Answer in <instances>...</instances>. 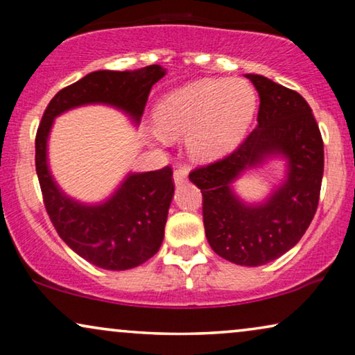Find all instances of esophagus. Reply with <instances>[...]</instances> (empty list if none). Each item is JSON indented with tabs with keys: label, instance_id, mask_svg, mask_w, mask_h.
Returning a JSON list of instances; mask_svg holds the SVG:
<instances>
[{
	"label": "esophagus",
	"instance_id": "34e87169",
	"mask_svg": "<svg viewBox=\"0 0 355 355\" xmlns=\"http://www.w3.org/2000/svg\"><path fill=\"white\" fill-rule=\"evenodd\" d=\"M187 179V169L184 166L174 168V182L182 184Z\"/></svg>",
	"mask_w": 355,
	"mask_h": 355
}]
</instances>
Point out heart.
Masks as SVG:
<instances>
[{"instance_id": "obj_1", "label": "heart", "mask_w": 355, "mask_h": 355, "mask_svg": "<svg viewBox=\"0 0 355 355\" xmlns=\"http://www.w3.org/2000/svg\"><path fill=\"white\" fill-rule=\"evenodd\" d=\"M257 95L244 80L202 79L164 95L153 110L166 135L187 132L193 157L213 159L236 147L254 121ZM162 139V134H157Z\"/></svg>"}]
</instances>
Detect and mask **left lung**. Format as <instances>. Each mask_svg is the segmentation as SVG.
Returning a JSON list of instances; mask_svg holds the SVG:
<instances>
[{"label":"left lung","mask_w":355,"mask_h":355,"mask_svg":"<svg viewBox=\"0 0 355 355\" xmlns=\"http://www.w3.org/2000/svg\"><path fill=\"white\" fill-rule=\"evenodd\" d=\"M260 96L257 128L227 157L196 168L189 179L203 197V226L218 255L244 266L265 265L297 244L318 207L323 139L307 101L259 74H247ZM270 156L288 162L286 181L260 206H247L230 184Z\"/></svg>","instance_id":"8db88e82"}]
</instances>
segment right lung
Listing matches in <instances>:
<instances>
[{
    "label": "right lung",
    "instance_id": "right-lung-1",
    "mask_svg": "<svg viewBox=\"0 0 355 355\" xmlns=\"http://www.w3.org/2000/svg\"><path fill=\"white\" fill-rule=\"evenodd\" d=\"M166 74L152 64L137 71H95L58 92L48 103L35 137V168L46 213L62 241L90 263L105 270H129L157 254L171 205V166L130 173L113 196L98 205L72 200L48 169L46 142L56 116L76 106H114L139 123L153 84Z\"/></svg>",
    "mask_w": 355,
    "mask_h": 355
}]
</instances>
